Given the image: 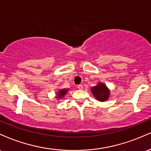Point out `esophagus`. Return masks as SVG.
<instances>
[{"instance_id":"1","label":"esophagus","mask_w":151,"mask_h":151,"mask_svg":"<svg viewBox=\"0 0 151 151\" xmlns=\"http://www.w3.org/2000/svg\"><path fill=\"white\" fill-rule=\"evenodd\" d=\"M77 88H78V89H79V90H81V89H84V87H83V86L81 85V84H79V85L77 86Z\"/></svg>"}]
</instances>
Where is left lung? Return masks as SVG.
Listing matches in <instances>:
<instances>
[{
  "label": "left lung",
  "mask_w": 151,
  "mask_h": 151,
  "mask_svg": "<svg viewBox=\"0 0 151 151\" xmlns=\"http://www.w3.org/2000/svg\"><path fill=\"white\" fill-rule=\"evenodd\" d=\"M91 91L93 96L96 98V99L99 101H106L109 97V95H110L109 89L104 84L101 82L98 83L96 86H93L91 89Z\"/></svg>",
  "instance_id": "1"
}]
</instances>
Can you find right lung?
<instances>
[{"label": "right lung", "mask_w": 151, "mask_h": 151, "mask_svg": "<svg viewBox=\"0 0 151 151\" xmlns=\"http://www.w3.org/2000/svg\"><path fill=\"white\" fill-rule=\"evenodd\" d=\"M67 91H68V89H63L60 90V91H58V94H57V98L62 99L64 96H65L66 93H67Z\"/></svg>", "instance_id": "1"}]
</instances>
